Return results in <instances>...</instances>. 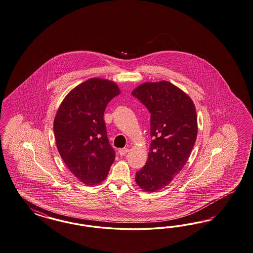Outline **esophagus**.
I'll return each instance as SVG.
<instances>
[{"mask_svg":"<svg viewBox=\"0 0 253 253\" xmlns=\"http://www.w3.org/2000/svg\"><path fill=\"white\" fill-rule=\"evenodd\" d=\"M128 152H129V148H124L119 149V153H120V155H121V156H124V155H126Z\"/></svg>","mask_w":253,"mask_h":253,"instance_id":"1","label":"esophagus"}]
</instances>
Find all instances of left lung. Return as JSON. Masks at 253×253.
Wrapping results in <instances>:
<instances>
[{
    "label": "left lung",
    "instance_id": "obj_1",
    "mask_svg": "<svg viewBox=\"0 0 253 253\" xmlns=\"http://www.w3.org/2000/svg\"><path fill=\"white\" fill-rule=\"evenodd\" d=\"M131 94L151 114L153 138L135 182L144 192H158L170 184L191 155L198 131L195 105L181 88L166 80L143 83Z\"/></svg>",
    "mask_w": 253,
    "mask_h": 253
}]
</instances>
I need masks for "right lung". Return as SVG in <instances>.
<instances>
[{"label": "right lung", "mask_w": 253, "mask_h": 253, "mask_svg": "<svg viewBox=\"0 0 253 253\" xmlns=\"http://www.w3.org/2000/svg\"><path fill=\"white\" fill-rule=\"evenodd\" d=\"M120 93L114 81L87 79L70 90L55 116L53 128L61 159L87 186L103 182L114 163L104 113L110 100Z\"/></svg>", "instance_id": "1"}]
</instances>
